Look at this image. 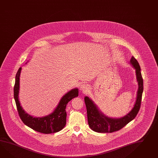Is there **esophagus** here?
<instances>
[{
  "instance_id": "obj_1",
  "label": "esophagus",
  "mask_w": 158,
  "mask_h": 158,
  "mask_svg": "<svg viewBox=\"0 0 158 158\" xmlns=\"http://www.w3.org/2000/svg\"><path fill=\"white\" fill-rule=\"evenodd\" d=\"M80 89L83 92H86L88 90V85L86 84H82L80 85Z\"/></svg>"
}]
</instances>
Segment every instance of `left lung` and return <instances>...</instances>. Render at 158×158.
Listing matches in <instances>:
<instances>
[{"label":"left lung","mask_w":158,"mask_h":158,"mask_svg":"<svg viewBox=\"0 0 158 158\" xmlns=\"http://www.w3.org/2000/svg\"><path fill=\"white\" fill-rule=\"evenodd\" d=\"M130 64L135 69L138 89L134 107L126 115L119 118H113L105 115L93 100L88 96H85L88 123L89 127L93 131L100 133H111L118 131L134 119L138 114L140 107L143 91V80L140 72V67L137 60L134 56L130 60Z\"/></svg>","instance_id":"1"}]
</instances>
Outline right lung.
I'll return each mask as SVG.
<instances>
[{
    "label": "right lung",
    "instance_id": "right-lung-1",
    "mask_svg": "<svg viewBox=\"0 0 158 158\" xmlns=\"http://www.w3.org/2000/svg\"><path fill=\"white\" fill-rule=\"evenodd\" d=\"M21 71L22 67H20L16 74L14 95L17 110L22 122L25 125L32 130L43 134H48L62 130L66 124L67 113L65 108L70 100L78 96V89L77 88L72 89L62 96L56 107L55 108L52 112L48 115L42 117H34L23 110L20 102L19 94Z\"/></svg>",
    "mask_w": 158,
    "mask_h": 158
}]
</instances>
